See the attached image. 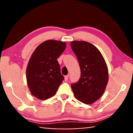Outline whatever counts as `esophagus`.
<instances>
[{
    "label": "esophagus",
    "mask_w": 133,
    "mask_h": 133,
    "mask_svg": "<svg viewBox=\"0 0 133 133\" xmlns=\"http://www.w3.org/2000/svg\"><path fill=\"white\" fill-rule=\"evenodd\" d=\"M68 77H69V75L65 76V77H64L65 81H68Z\"/></svg>",
    "instance_id": "34e87169"
}]
</instances>
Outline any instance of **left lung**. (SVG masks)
I'll return each instance as SVG.
<instances>
[{
	"instance_id": "1",
	"label": "left lung",
	"mask_w": 133,
	"mask_h": 133,
	"mask_svg": "<svg viewBox=\"0 0 133 133\" xmlns=\"http://www.w3.org/2000/svg\"><path fill=\"white\" fill-rule=\"evenodd\" d=\"M72 50L81 68V77L71 83L76 98L85 104H91L101 97L108 81V69L102 55L91 43L72 41Z\"/></svg>"
}]
</instances>
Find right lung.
<instances>
[{"label": "right lung", "mask_w": 133, "mask_h": 133, "mask_svg": "<svg viewBox=\"0 0 133 133\" xmlns=\"http://www.w3.org/2000/svg\"><path fill=\"white\" fill-rule=\"evenodd\" d=\"M66 48L61 41L48 40L37 47L26 68V80L30 92L40 100L53 96L64 79L57 61Z\"/></svg>", "instance_id": "1"}]
</instances>
